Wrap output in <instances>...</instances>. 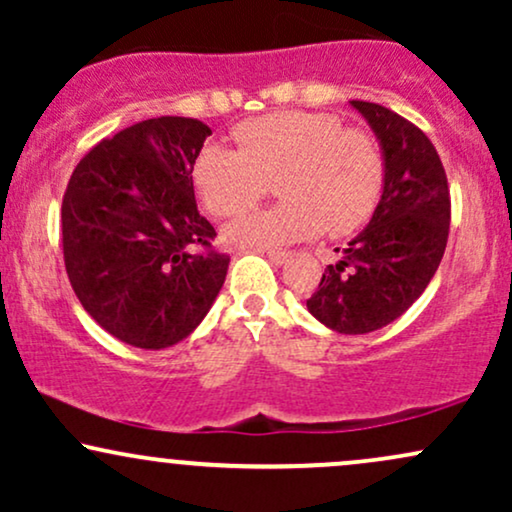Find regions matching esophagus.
Returning <instances> with one entry per match:
<instances>
[{
    "label": "esophagus",
    "instance_id": "1",
    "mask_svg": "<svg viewBox=\"0 0 512 512\" xmlns=\"http://www.w3.org/2000/svg\"><path fill=\"white\" fill-rule=\"evenodd\" d=\"M264 252H267V257L274 264H284L286 260H289V252H286V250H264Z\"/></svg>",
    "mask_w": 512,
    "mask_h": 512
}]
</instances>
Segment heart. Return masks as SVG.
Returning <instances> with one entry per match:
<instances>
[{"instance_id":"heart-1","label":"heart","mask_w":512,"mask_h":512,"mask_svg":"<svg viewBox=\"0 0 512 512\" xmlns=\"http://www.w3.org/2000/svg\"><path fill=\"white\" fill-rule=\"evenodd\" d=\"M240 149L207 146L195 182L214 216L228 219L260 204L279 182V207L248 214L226 228L236 245L276 248L325 228L346 236L370 219L385 187V154L366 129L342 117L281 110L236 127Z\"/></svg>"}]
</instances>
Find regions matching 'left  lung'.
<instances>
[{"label": "left lung", "mask_w": 512, "mask_h": 512, "mask_svg": "<svg viewBox=\"0 0 512 512\" xmlns=\"http://www.w3.org/2000/svg\"><path fill=\"white\" fill-rule=\"evenodd\" d=\"M351 105L383 146V197L339 262L327 264L308 310L334 332L366 334L397 320L436 274L448 245L450 190L436 146L414 122L378 103Z\"/></svg>", "instance_id": "1"}]
</instances>
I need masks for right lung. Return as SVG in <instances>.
<instances>
[{
  "mask_svg": "<svg viewBox=\"0 0 512 512\" xmlns=\"http://www.w3.org/2000/svg\"><path fill=\"white\" fill-rule=\"evenodd\" d=\"M211 129L154 117L81 158L62 199L69 284L105 332L139 349L182 342L219 296L226 252L199 214L192 170Z\"/></svg>",
  "mask_w": 512,
  "mask_h": 512,
  "instance_id": "obj_1",
  "label": "right lung"
}]
</instances>
